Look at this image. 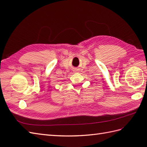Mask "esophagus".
<instances>
[{"instance_id":"obj_1","label":"esophagus","mask_w":147,"mask_h":147,"mask_svg":"<svg viewBox=\"0 0 147 147\" xmlns=\"http://www.w3.org/2000/svg\"><path fill=\"white\" fill-rule=\"evenodd\" d=\"M77 71V69H74V71Z\"/></svg>"}]
</instances>
